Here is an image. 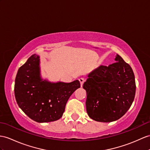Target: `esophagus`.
I'll return each instance as SVG.
<instances>
[{"mask_svg":"<svg viewBox=\"0 0 150 150\" xmlns=\"http://www.w3.org/2000/svg\"><path fill=\"white\" fill-rule=\"evenodd\" d=\"M79 82H80V85H81V86L82 87V86H83V83H84V82H85V78H79Z\"/></svg>","mask_w":150,"mask_h":150,"instance_id":"obj_1","label":"esophagus"}]
</instances>
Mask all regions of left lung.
I'll use <instances>...</instances> for the list:
<instances>
[{
	"label": "left lung",
	"mask_w": 150,
	"mask_h": 150,
	"mask_svg": "<svg viewBox=\"0 0 150 150\" xmlns=\"http://www.w3.org/2000/svg\"><path fill=\"white\" fill-rule=\"evenodd\" d=\"M116 62L101 65L88 75L83 84L86 91V112L100 122L116 121L125 114L136 94L132 68L117 54Z\"/></svg>",
	"instance_id": "left-lung-1"
}]
</instances>
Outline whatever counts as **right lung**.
Here are the masks:
<instances>
[{
    "instance_id": "obj_1",
    "label": "right lung",
    "mask_w": 150,
    "mask_h": 150,
    "mask_svg": "<svg viewBox=\"0 0 150 150\" xmlns=\"http://www.w3.org/2000/svg\"><path fill=\"white\" fill-rule=\"evenodd\" d=\"M39 57L35 54L18 69L14 84L18 105L29 118L39 123L60 119L69 98L80 87L78 80L51 83L40 78Z\"/></svg>"
}]
</instances>
